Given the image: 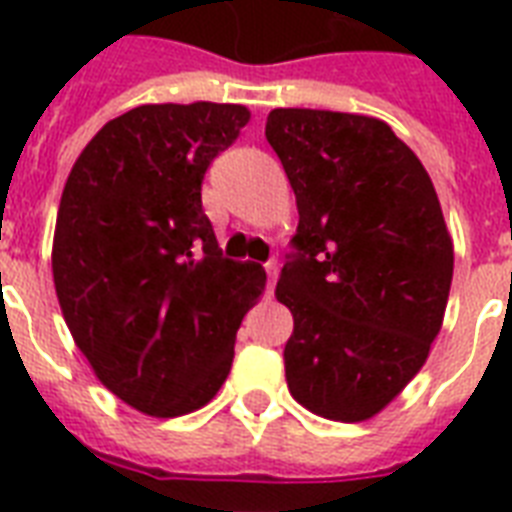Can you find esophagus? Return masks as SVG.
Returning a JSON list of instances; mask_svg holds the SVG:
<instances>
[{"instance_id": "obj_1", "label": "esophagus", "mask_w": 512, "mask_h": 512, "mask_svg": "<svg viewBox=\"0 0 512 512\" xmlns=\"http://www.w3.org/2000/svg\"><path fill=\"white\" fill-rule=\"evenodd\" d=\"M265 273H268V297H271L273 287H276V276H279V260H268L265 263Z\"/></svg>"}]
</instances>
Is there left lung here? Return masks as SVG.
I'll use <instances>...</instances> for the list:
<instances>
[{
	"instance_id": "8db88e82",
	"label": "left lung",
	"mask_w": 512,
	"mask_h": 512,
	"mask_svg": "<svg viewBox=\"0 0 512 512\" xmlns=\"http://www.w3.org/2000/svg\"><path fill=\"white\" fill-rule=\"evenodd\" d=\"M265 138L300 212L276 284L295 319L289 393L327 420H369L420 372L444 321L454 249L436 188L372 116L273 108Z\"/></svg>"
}]
</instances>
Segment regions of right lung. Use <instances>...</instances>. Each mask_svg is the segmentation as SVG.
<instances>
[{
  "label": "right lung",
  "instance_id": "1",
  "mask_svg": "<svg viewBox=\"0 0 512 512\" xmlns=\"http://www.w3.org/2000/svg\"><path fill=\"white\" fill-rule=\"evenodd\" d=\"M249 111L162 103L116 116L87 143L60 199L52 279L98 380L151 417L215 398L265 271L223 257L201 183Z\"/></svg>",
  "mask_w": 512,
  "mask_h": 512
}]
</instances>
